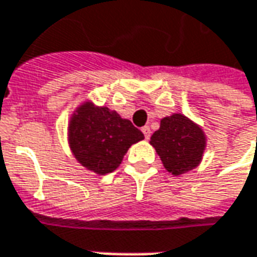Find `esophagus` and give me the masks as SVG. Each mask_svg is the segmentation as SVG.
Here are the masks:
<instances>
[{
	"label": "esophagus",
	"mask_w": 257,
	"mask_h": 257,
	"mask_svg": "<svg viewBox=\"0 0 257 257\" xmlns=\"http://www.w3.org/2000/svg\"><path fill=\"white\" fill-rule=\"evenodd\" d=\"M142 132L145 134V138H146V139H147V140L150 139V136H151L150 126H143V128H142Z\"/></svg>",
	"instance_id": "34e87169"
}]
</instances>
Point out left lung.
I'll return each instance as SVG.
<instances>
[{
  "instance_id": "left-lung-1",
  "label": "left lung",
  "mask_w": 257,
  "mask_h": 257,
  "mask_svg": "<svg viewBox=\"0 0 257 257\" xmlns=\"http://www.w3.org/2000/svg\"><path fill=\"white\" fill-rule=\"evenodd\" d=\"M151 146L158 153L167 171L179 176L197 167L205 149L202 131L182 114L164 118L151 136Z\"/></svg>"
}]
</instances>
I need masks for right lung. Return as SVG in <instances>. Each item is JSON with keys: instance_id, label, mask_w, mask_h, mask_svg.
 <instances>
[{"instance_id": "obj_1", "label": "right lung", "mask_w": 257, "mask_h": 257, "mask_svg": "<svg viewBox=\"0 0 257 257\" xmlns=\"http://www.w3.org/2000/svg\"><path fill=\"white\" fill-rule=\"evenodd\" d=\"M70 146L84 167L100 175L112 172L125 153L145 135L107 107L85 103L74 114L68 126Z\"/></svg>"}]
</instances>
